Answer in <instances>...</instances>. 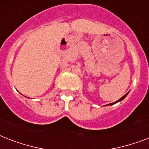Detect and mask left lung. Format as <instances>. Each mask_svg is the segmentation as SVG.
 <instances>
[{"mask_svg":"<svg viewBox=\"0 0 149 149\" xmlns=\"http://www.w3.org/2000/svg\"><path fill=\"white\" fill-rule=\"evenodd\" d=\"M127 94H128V93H126V94H125V95H124V96H123V97H121V98H120V100H117V101H116V102H113V103H109V104H107V105H106V106H110V105H113V104H115V103H117V102H120V101H122V100H124V98L126 97L127 95Z\"/></svg>","mask_w":149,"mask_h":149,"instance_id":"left-lung-1","label":"left lung"}]
</instances>
